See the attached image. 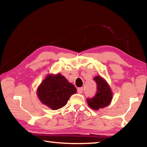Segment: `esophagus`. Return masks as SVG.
<instances>
[{"mask_svg":"<svg viewBox=\"0 0 147 147\" xmlns=\"http://www.w3.org/2000/svg\"><path fill=\"white\" fill-rule=\"evenodd\" d=\"M83 91H84L83 88H78V89H77V91H78V93H82Z\"/></svg>","mask_w":147,"mask_h":147,"instance_id":"1","label":"esophagus"}]
</instances>
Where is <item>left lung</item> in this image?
<instances>
[{"label": "left lung", "instance_id": "1", "mask_svg": "<svg viewBox=\"0 0 147 147\" xmlns=\"http://www.w3.org/2000/svg\"><path fill=\"white\" fill-rule=\"evenodd\" d=\"M93 80L96 84L97 90L94 96L87 98V102L90 108L98 110L109 105L112 99V93L108 84L102 77L96 76Z\"/></svg>", "mask_w": 147, "mask_h": 147}]
</instances>
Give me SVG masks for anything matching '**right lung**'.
Here are the masks:
<instances>
[{"instance_id": "obj_1", "label": "right lung", "mask_w": 147, "mask_h": 147, "mask_svg": "<svg viewBox=\"0 0 147 147\" xmlns=\"http://www.w3.org/2000/svg\"><path fill=\"white\" fill-rule=\"evenodd\" d=\"M76 89L61 74L49 75L42 82L37 91L39 100L54 110L66 105Z\"/></svg>"}]
</instances>
